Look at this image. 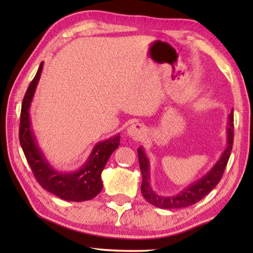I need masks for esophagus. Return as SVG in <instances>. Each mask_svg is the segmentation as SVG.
Wrapping results in <instances>:
<instances>
[{
    "instance_id": "esophagus-1",
    "label": "esophagus",
    "mask_w": 253,
    "mask_h": 253,
    "mask_svg": "<svg viewBox=\"0 0 253 253\" xmlns=\"http://www.w3.org/2000/svg\"><path fill=\"white\" fill-rule=\"evenodd\" d=\"M145 132H146V129L140 124H134V125L128 127L127 129V135L132 139H142Z\"/></svg>"
}]
</instances>
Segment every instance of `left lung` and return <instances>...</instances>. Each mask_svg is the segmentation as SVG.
I'll return each instance as SVG.
<instances>
[{
	"label": "left lung",
	"instance_id": "8db88e82",
	"mask_svg": "<svg viewBox=\"0 0 253 253\" xmlns=\"http://www.w3.org/2000/svg\"><path fill=\"white\" fill-rule=\"evenodd\" d=\"M233 111H231L228 117V125H226V147L223 153H222L219 161L214 164L213 168L207 174L203 175L198 181L191 183L190 185L184 188L179 193L170 196L157 194L153 190L152 185H149V182H151L149 160L144 148L140 146L137 153H138L140 172H142L143 176L140 191H142L144 199H146L147 202L154 205V207L160 209H183L190 207L192 204H195L196 202L202 200L204 196H207L221 181L226 164H228L233 145Z\"/></svg>",
	"mask_w": 253,
	"mask_h": 253
}]
</instances>
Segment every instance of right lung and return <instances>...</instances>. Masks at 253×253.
<instances>
[{
	"label": "right lung",
	"mask_w": 253,
	"mask_h": 253,
	"mask_svg": "<svg viewBox=\"0 0 253 253\" xmlns=\"http://www.w3.org/2000/svg\"><path fill=\"white\" fill-rule=\"evenodd\" d=\"M42 68H43V62H41L37 75L30 84L23 98L19 131L21 147L38 183L44 190L59 196L60 199L71 202L91 200L102 190L101 172L111 154L119 146L121 135H115L108 139L97 143L93 146L88 160L78 170L62 172L55 169L46 160L43 152L38 145L30 119V106L40 80Z\"/></svg>",
	"instance_id": "add662e5"
}]
</instances>
